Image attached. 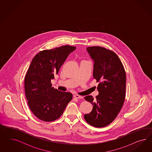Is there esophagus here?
Returning <instances> with one entry per match:
<instances>
[{"label": "esophagus", "mask_w": 152, "mask_h": 152, "mask_svg": "<svg viewBox=\"0 0 152 152\" xmlns=\"http://www.w3.org/2000/svg\"><path fill=\"white\" fill-rule=\"evenodd\" d=\"M74 97L75 99H83V97L81 96H80L78 95H75L74 96Z\"/></svg>", "instance_id": "34e87169"}]
</instances>
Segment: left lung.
<instances>
[{
	"label": "left lung",
	"instance_id": "1",
	"mask_svg": "<svg viewBox=\"0 0 152 152\" xmlns=\"http://www.w3.org/2000/svg\"><path fill=\"white\" fill-rule=\"evenodd\" d=\"M94 60V78L99 83V95L84 99L93 105L91 112L85 114L86 121L93 126L102 128L111 123L124 102L126 72L124 66L114 52L100 46L87 48Z\"/></svg>",
	"mask_w": 152,
	"mask_h": 152
}]
</instances>
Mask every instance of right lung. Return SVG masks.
<instances>
[{
	"mask_svg": "<svg viewBox=\"0 0 152 152\" xmlns=\"http://www.w3.org/2000/svg\"><path fill=\"white\" fill-rule=\"evenodd\" d=\"M75 49L64 45L40 51L33 58L25 76L24 90L28 106L39 119L46 122L58 119L72 99L71 92L53 88L51 80Z\"/></svg>",
	"mask_w": 152,
	"mask_h": 152,
	"instance_id": "right-lung-1",
	"label": "right lung"
}]
</instances>
